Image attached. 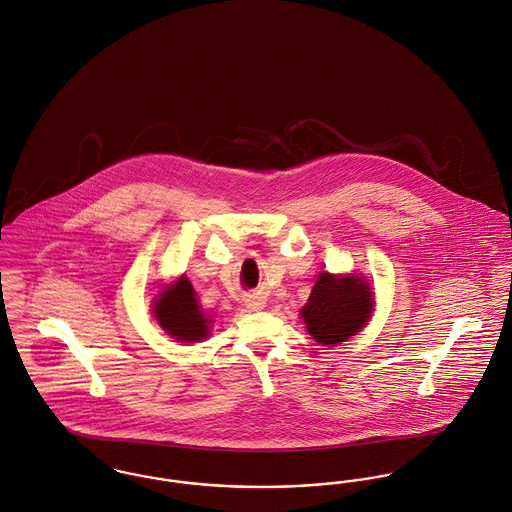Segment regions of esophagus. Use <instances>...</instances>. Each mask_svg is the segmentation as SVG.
<instances>
[{"label": "esophagus", "mask_w": 512, "mask_h": 512, "mask_svg": "<svg viewBox=\"0 0 512 512\" xmlns=\"http://www.w3.org/2000/svg\"><path fill=\"white\" fill-rule=\"evenodd\" d=\"M265 303H267L265 298H249V300H247V307L253 309V311H259V309L265 307Z\"/></svg>", "instance_id": "34e87169"}]
</instances>
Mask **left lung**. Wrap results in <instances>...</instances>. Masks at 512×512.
<instances>
[{
  "label": "left lung",
  "mask_w": 512,
  "mask_h": 512,
  "mask_svg": "<svg viewBox=\"0 0 512 512\" xmlns=\"http://www.w3.org/2000/svg\"><path fill=\"white\" fill-rule=\"evenodd\" d=\"M373 305L375 296L365 278L321 272L300 315L319 344H340L367 325Z\"/></svg>",
  "instance_id": "left-lung-1"
}]
</instances>
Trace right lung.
<instances>
[{
    "instance_id": "right-lung-1",
    "label": "right lung",
    "mask_w": 512,
    "mask_h": 512,
    "mask_svg": "<svg viewBox=\"0 0 512 512\" xmlns=\"http://www.w3.org/2000/svg\"><path fill=\"white\" fill-rule=\"evenodd\" d=\"M152 311L158 325L178 342H201L211 332V317L201 309L185 274L154 298Z\"/></svg>"
}]
</instances>
